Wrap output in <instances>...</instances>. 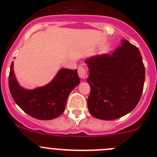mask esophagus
Here are the masks:
<instances>
[{
	"instance_id": "obj_1",
	"label": "esophagus",
	"mask_w": 157,
	"mask_h": 157,
	"mask_svg": "<svg viewBox=\"0 0 157 157\" xmlns=\"http://www.w3.org/2000/svg\"><path fill=\"white\" fill-rule=\"evenodd\" d=\"M78 75H79L80 78H82V79H85L87 77L86 71L85 67H83L82 66L78 67Z\"/></svg>"
}]
</instances>
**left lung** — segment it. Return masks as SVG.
<instances>
[{
	"label": "left lung",
	"instance_id": "obj_1",
	"mask_svg": "<svg viewBox=\"0 0 157 157\" xmlns=\"http://www.w3.org/2000/svg\"><path fill=\"white\" fill-rule=\"evenodd\" d=\"M90 94L89 112L97 119L113 120L130 113L141 98L145 71L138 48L121 40L112 55L101 54L85 60Z\"/></svg>",
	"mask_w": 157,
	"mask_h": 157
}]
</instances>
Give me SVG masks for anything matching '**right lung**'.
<instances>
[{"label": "right lung", "instance_id": "1", "mask_svg": "<svg viewBox=\"0 0 157 157\" xmlns=\"http://www.w3.org/2000/svg\"><path fill=\"white\" fill-rule=\"evenodd\" d=\"M13 64L12 62L8 85L16 105L29 116L37 120H53L63 114L69 94L80 83L77 70L60 69L50 82L28 90L18 82Z\"/></svg>", "mask_w": 157, "mask_h": 157}]
</instances>
